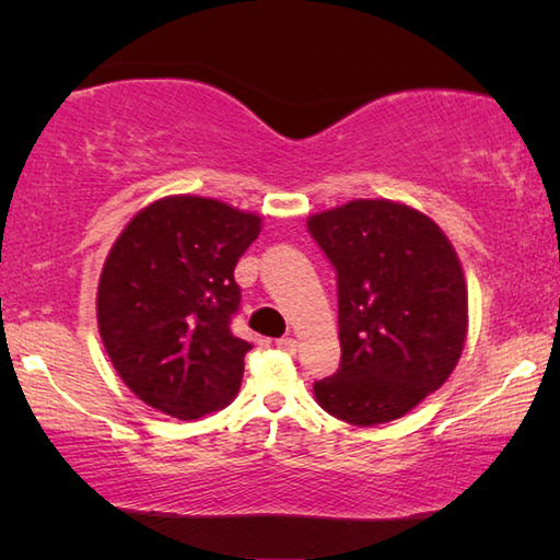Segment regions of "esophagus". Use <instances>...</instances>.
<instances>
[{
	"mask_svg": "<svg viewBox=\"0 0 560 560\" xmlns=\"http://www.w3.org/2000/svg\"><path fill=\"white\" fill-rule=\"evenodd\" d=\"M277 346L281 348V350H287V353H296V348H299V343H296V338H279L277 340Z\"/></svg>",
	"mask_w": 560,
	"mask_h": 560,
	"instance_id": "obj_1",
	"label": "esophagus"
}]
</instances>
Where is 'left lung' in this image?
Masks as SVG:
<instances>
[{"label": "left lung", "instance_id": "1", "mask_svg": "<svg viewBox=\"0 0 560 560\" xmlns=\"http://www.w3.org/2000/svg\"><path fill=\"white\" fill-rule=\"evenodd\" d=\"M338 273L340 368L314 383L338 420L393 422L444 385L467 340V281L428 214L393 200H350L308 217Z\"/></svg>", "mask_w": 560, "mask_h": 560}]
</instances>
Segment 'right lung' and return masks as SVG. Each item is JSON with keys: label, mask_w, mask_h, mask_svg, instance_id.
Listing matches in <instances>:
<instances>
[{"label": "right lung", "mask_w": 560, "mask_h": 560, "mask_svg": "<svg viewBox=\"0 0 560 560\" xmlns=\"http://www.w3.org/2000/svg\"><path fill=\"white\" fill-rule=\"evenodd\" d=\"M259 232V214L170 195L113 242L98 279V334L120 381L153 410L197 420L240 393L252 343L230 330L242 299L234 267Z\"/></svg>", "instance_id": "right-lung-1"}]
</instances>
